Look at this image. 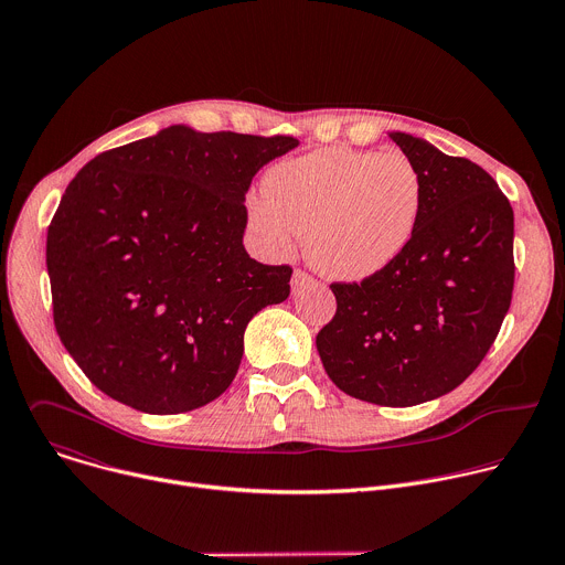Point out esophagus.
Instances as JSON below:
<instances>
[{
    "mask_svg": "<svg viewBox=\"0 0 565 565\" xmlns=\"http://www.w3.org/2000/svg\"><path fill=\"white\" fill-rule=\"evenodd\" d=\"M312 284H315V279H312V275H308L306 270L297 268V270L292 273V292H299V290H303V288H308V286H312Z\"/></svg>",
    "mask_w": 565,
    "mask_h": 565,
    "instance_id": "1",
    "label": "esophagus"
}]
</instances>
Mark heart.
<instances>
[{
  "label": "heart",
  "instance_id": "obj_1",
  "mask_svg": "<svg viewBox=\"0 0 565 565\" xmlns=\"http://www.w3.org/2000/svg\"><path fill=\"white\" fill-rule=\"evenodd\" d=\"M248 218L264 244L288 253L306 234L310 264L335 279H364L391 266L412 244L423 179L399 151L324 147L284 160L250 194Z\"/></svg>",
  "mask_w": 565,
  "mask_h": 565
}]
</instances>
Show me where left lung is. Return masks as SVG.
<instances>
[{"instance_id": "obj_1", "label": "left lung", "mask_w": 565, "mask_h": 565, "mask_svg": "<svg viewBox=\"0 0 565 565\" xmlns=\"http://www.w3.org/2000/svg\"><path fill=\"white\" fill-rule=\"evenodd\" d=\"M391 140L423 179L414 238L384 270L331 284L338 310L315 344L351 397L412 407L454 391L492 349L514 290V212L471 160Z\"/></svg>"}]
</instances>
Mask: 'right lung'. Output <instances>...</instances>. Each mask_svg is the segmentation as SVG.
Wrapping results in <instances>:
<instances>
[{
  "label": "right lung",
  "mask_w": 565,
  "mask_h": 565,
  "mask_svg": "<svg viewBox=\"0 0 565 565\" xmlns=\"http://www.w3.org/2000/svg\"><path fill=\"white\" fill-rule=\"evenodd\" d=\"M297 142L174 125L75 174L46 232V268L55 331L92 384L156 416L232 384L248 321L288 299L292 275L246 253V192Z\"/></svg>",
  "instance_id": "add662e5"
}]
</instances>
